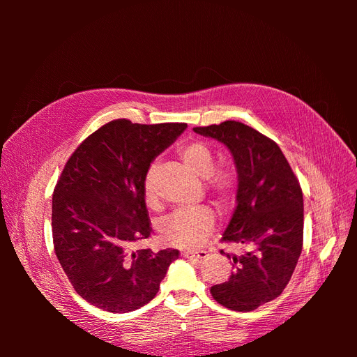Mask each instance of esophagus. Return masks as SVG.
<instances>
[{
	"instance_id": "1",
	"label": "esophagus",
	"mask_w": 357,
	"mask_h": 357,
	"mask_svg": "<svg viewBox=\"0 0 357 357\" xmlns=\"http://www.w3.org/2000/svg\"><path fill=\"white\" fill-rule=\"evenodd\" d=\"M181 256L183 257H188V259H204L205 256H207V252L205 250H185L181 252Z\"/></svg>"
}]
</instances>
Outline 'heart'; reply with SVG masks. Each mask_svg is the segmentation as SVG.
<instances>
[{"label":"heart","instance_id":"b5f03b06","mask_svg":"<svg viewBox=\"0 0 357 357\" xmlns=\"http://www.w3.org/2000/svg\"><path fill=\"white\" fill-rule=\"evenodd\" d=\"M178 156L189 169L205 178V185L219 204L228 205L232 202L236 192V172L229 165L214 167V150L207 143L192 139L178 147ZM156 172L158 164L155 162L149 168L144 178V195L147 202H153L156 198ZM214 222V211L207 205L177 210L160 220L159 235L162 241L168 245L197 247L211 232Z\"/></svg>","mask_w":357,"mask_h":357}]
</instances>
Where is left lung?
Listing matches in <instances>:
<instances>
[{"label": "left lung", "instance_id": "1", "mask_svg": "<svg viewBox=\"0 0 357 357\" xmlns=\"http://www.w3.org/2000/svg\"><path fill=\"white\" fill-rule=\"evenodd\" d=\"M229 149L238 172L236 208L222 241L250 250L232 259L235 271L211 296L234 311H253L275 299L290 282L304 241V201L299 181L282 149L241 122L197 126Z\"/></svg>", "mask_w": 357, "mask_h": 357}]
</instances>
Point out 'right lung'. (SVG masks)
<instances>
[{"instance_id": "right-lung-1", "label": "right lung", "mask_w": 357, "mask_h": 357, "mask_svg": "<svg viewBox=\"0 0 357 357\" xmlns=\"http://www.w3.org/2000/svg\"><path fill=\"white\" fill-rule=\"evenodd\" d=\"M186 123H132L116 119L82 142L52 197L58 261L89 304L128 312L152 301L178 250H132L152 234L144 178L152 160Z\"/></svg>"}]
</instances>
